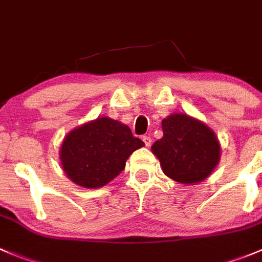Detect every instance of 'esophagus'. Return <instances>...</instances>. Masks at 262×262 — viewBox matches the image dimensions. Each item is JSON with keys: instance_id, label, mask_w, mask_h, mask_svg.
Returning a JSON list of instances; mask_svg holds the SVG:
<instances>
[{"instance_id": "1", "label": "esophagus", "mask_w": 262, "mask_h": 262, "mask_svg": "<svg viewBox=\"0 0 262 262\" xmlns=\"http://www.w3.org/2000/svg\"><path fill=\"white\" fill-rule=\"evenodd\" d=\"M143 142H144V144H146L147 147H149L152 144V138L149 136H144L143 137Z\"/></svg>"}]
</instances>
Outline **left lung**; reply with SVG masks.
<instances>
[{
  "label": "left lung",
  "instance_id": "obj_1",
  "mask_svg": "<svg viewBox=\"0 0 262 262\" xmlns=\"http://www.w3.org/2000/svg\"><path fill=\"white\" fill-rule=\"evenodd\" d=\"M161 125L164 137L151 149L164 174L183 184L206 179L220 160V143L214 132L185 114H171Z\"/></svg>",
  "mask_w": 262,
  "mask_h": 262
}]
</instances>
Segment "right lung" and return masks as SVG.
<instances>
[{
	"label": "right lung",
	"instance_id": "right-lung-1",
	"mask_svg": "<svg viewBox=\"0 0 262 262\" xmlns=\"http://www.w3.org/2000/svg\"><path fill=\"white\" fill-rule=\"evenodd\" d=\"M143 146L129 126L102 116L73 129L65 137L60 160L72 182L93 189L118 177L128 157Z\"/></svg>",
	"mask_w": 262,
	"mask_h": 262
}]
</instances>
